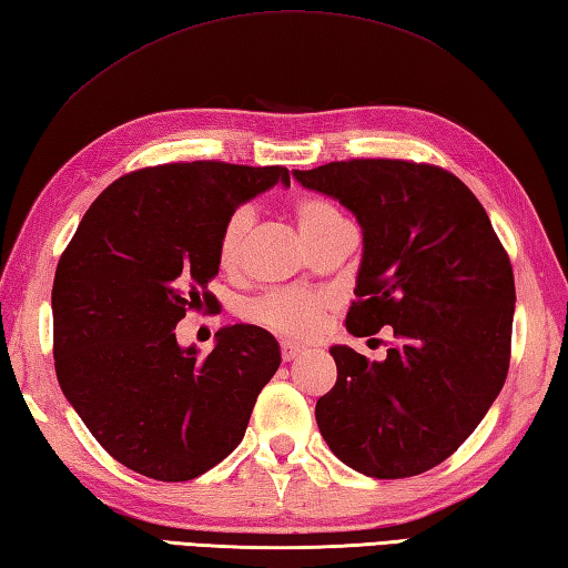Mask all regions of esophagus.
Listing matches in <instances>:
<instances>
[{
	"mask_svg": "<svg viewBox=\"0 0 568 568\" xmlns=\"http://www.w3.org/2000/svg\"><path fill=\"white\" fill-rule=\"evenodd\" d=\"M303 353H305V347L291 343V339H285V343H281V355H283L285 363H293V359H297Z\"/></svg>",
	"mask_w": 568,
	"mask_h": 568,
	"instance_id": "obj_1",
	"label": "esophagus"
}]
</instances>
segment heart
<instances>
[{
    "instance_id": "1",
    "label": "heart",
    "mask_w": 568,
    "mask_h": 568,
    "mask_svg": "<svg viewBox=\"0 0 568 568\" xmlns=\"http://www.w3.org/2000/svg\"><path fill=\"white\" fill-rule=\"evenodd\" d=\"M295 221L297 229L311 243L320 235L347 223L345 215L337 211L335 203L325 199H301L295 203ZM253 225V211L239 209L225 219L221 235H219V265L221 271L233 273L241 263L245 235ZM333 307V301L323 293L311 291H275L267 293L251 305V317L255 323L271 327L273 333L293 337V339H311L325 325V317Z\"/></svg>"
}]
</instances>
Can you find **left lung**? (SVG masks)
<instances>
[{
	"instance_id": "1",
	"label": "left lung",
	"mask_w": 568,
	"mask_h": 568,
	"mask_svg": "<svg viewBox=\"0 0 568 568\" xmlns=\"http://www.w3.org/2000/svg\"><path fill=\"white\" fill-rule=\"evenodd\" d=\"M363 229L355 337L389 325L397 345L369 359L333 345L335 387L315 419L333 455L377 479L415 477L445 462L487 415L509 369L514 273L467 185L449 171L392 159L293 171Z\"/></svg>"
}]
</instances>
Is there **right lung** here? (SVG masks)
Returning <instances> with one entry per match:
<instances>
[{
    "mask_svg": "<svg viewBox=\"0 0 568 568\" xmlns=\"http://www.w3.org/2000/svg\"><path fill=\"white\" fill-rule=\"evenodd\" d=\"M291 185L281 166L169 163L113 181L89 205L51 287L54 365L81 422L123 467L189 481L241 445L261 389L281 367L263 327L225 325L209 357L181 347L179 320L219 301L229 215Z\"/></svg>",
    "mask_w": 568,
    "mask_h": 568,
    "instance_id": "1",
    "label": "right lung"
}]
</instances>
